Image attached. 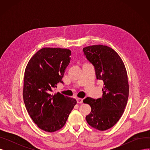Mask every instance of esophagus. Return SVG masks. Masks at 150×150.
I'll use <instances>...</instances> for the list:
<instances>
[{"instance_id": "obj_1", "label": "esophagus", "mask_w": 150, "mask_h": 150, "mask_svg": "<svg viewBox=\"0 0 150 150\" xmlns=\"http://www.w3.org/2000/svg\"><path fill=\"white\" fill-rule=\"evenodd\" d=\"M76 102H77V103H83V99L78 98H76Z\"/></svg>"}]
</instances>
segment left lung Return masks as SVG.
I'll return each mask as SVG.
<instances>
[{
  "label": "left lung",
  "mask_w": 150,
  "mask_h": 150,
  "mask_svg": "<svg viewBox=\"0 0 150 150\" xmlns=\"http://www.w3.org/2000/svg\"><path fill=\"white\" fill-rule=\"evenodd\" d=\"M83 52L93 66L97 79L104 83L101 98L87 97L83 100L91 107L86 119L92 127L105 131L119 121L127 104L129 85L127 70L119 55L111 47L94 45L84 47Z\"/></svg>",
  "instance_id": "1"
}]
</instances>
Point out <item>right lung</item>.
<instances>
[{"label":"right lung","instance_id":"obj_1","mask_svg":"<svg viewBox=\"0 0 150 150\" xmlns=\"http://www.w3.org/2000/svg\"><path fill=\"white\" fill-rule=\"evenodd\" d=\"M71 51L60 48H43L28 61L23 81V98L25 108L38 127L54 132L64 127L76 104L73 98L61 93L52 95L69 65Z\"/></svg>","mask_w":150,"mask_h":150}]
</instances>
